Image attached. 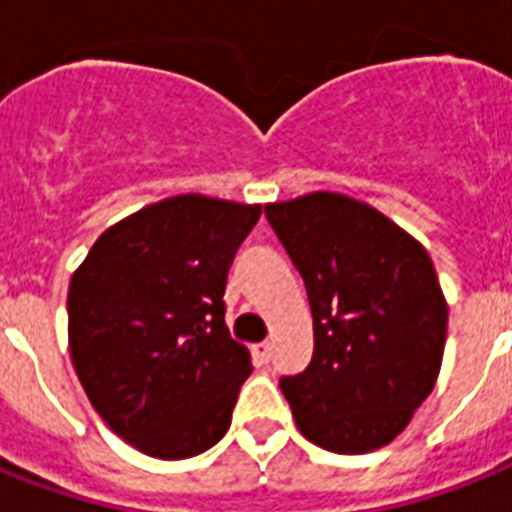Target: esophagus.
I'll use <instances>...</instances> for the list:
<instances>
[{
  "label": "esophagus",
  "mask_w": 512,
  "mask_h": 512,
  "mask_svg": "<svg viewBox=\"0 0 512 512\" xmlns=\"http://www.w3.org/2000/svg\"><path fill=\"white\" fill-rule=\"evenodd\" d=\"M252 357H255L257 363H268V360H270V344L268 342L252 344Z\"/></svg>",
  "instance_id": "1"
}]
</instances>
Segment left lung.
<instances>
[{
	"label": "left lung",
	"mask_w": 512,
	"mask_h": 512,
	"mask_svg": "<svg viewBox=\"0 0 512 512\" xmlns=\"http://www.w3.org/2000/svg\"><path fill=\"white\" fill-rule=\"evenodd\" d=\"M265 218L313 313V360L278 381L299 431L339 455L384 447L442 365L447 302L429 252L378 210L328 191L265 205Z\"/></svg>",
	"instance_id": "1"
}]
</instances>
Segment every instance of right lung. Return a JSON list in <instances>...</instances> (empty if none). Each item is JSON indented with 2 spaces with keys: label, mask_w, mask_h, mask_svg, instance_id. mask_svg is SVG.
<instances>
[{
  "label": "right lung",
  "mask_w": 512,
  "mask_h": 512,
  "mask_svg": "<svg viewBox=\"0 0 512 512\" xmlns=\"http://www.w3.org/2000/svg\"><path fill=\"white\" fill-rule=\"evenodd\" d=\"M260 205L181 194L99 236L68 289L73 368L123 442L160 460L223 439L252 373L226 326V278Z\"/></svg>",
  "instance_id": "right-lung-1"
}]
</instances>
